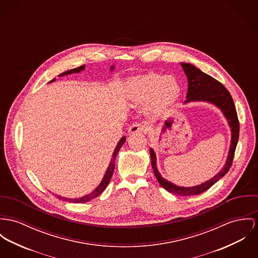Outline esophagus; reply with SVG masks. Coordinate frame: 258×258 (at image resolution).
Wrapping results in <instances>:
<instances>
[{
    "label": "esophagus",
    "mask_w": 258,
    "mask_h": 258,
    "mask_svg": "<svg viewBox=\"0 0 258 258\" xmlns=\"http://www.w3.org/2000/svg\"><path fill=\"white\" fill-rule=\"evenodd\" d=\"M145 125L142 123H134L133 125L130 126L128 133L130 134H137V133H144L145 132Z\"/></svg>",
    "instance_id": "1"
}]
</instances>
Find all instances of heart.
I'll return each instance as SVG.
<instances>
[{
	"mask_svg": "<svg viewBox=\"0 0 258 258\" xmlns=\"http://www.w3.org/2000/svg\"><path fill=\"white\" fill-rule=\"evenodd\" d=\"M128 98L136 105H144L153 116L166 112L179 95L178 81L172 76L156 74L137 76L130 80Z\"/></svg>",
	"mask_w": 258,
	"mask_h": 258,
	"instance_id": "heart-1",
	"label": "heart"
}]
</instances>
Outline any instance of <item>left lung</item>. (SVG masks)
<instances>
[{
    "label": "left lung",
    "instance_id": "left-lung-1",
    "mask_svg": "<svg viewBox=\"0 0 258 258\" xmlns=\"http://www.w3.org/2000/svg\"><path fill=\"white\" fill-rule=\"evenodd\" d=\"M180 66L183 69V72L186 76L187 83H188L187 93H186L187 99L184 101V103H188L192 101H205L215 105L222 111L225 118L228 119L229 125L231 127V133H232L231 145H230L228 158L222 170L216 176L210 178L209 180L191 187L178 186L163 178L160 175L156 166V154L152 148L150 149L152 169L161 186L171 194L182 196V197H189V196L200 195L205 190L209 189L214 183L218 181L220 178H223L229 172L233 163L236 147L238 144L239 121H238L236 107L234 104V100L232 98L228 89L221 82L213 79L212 77L206 75L205 73L201 72L197 67L190 63L181 62Z\"/></svg>",
    "mask_w": 258,
    "mask_h": 258
}]
</instances>
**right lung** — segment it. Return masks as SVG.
<instances>
[{
    "mask_svg": "<svg viewBox=\"0 0 258 258\" xmlns=\"http://www.w3.org/2000/svg\"><path fill=\"white\" fill-rule=\"evenodd\" d=\"M114 68H115L114 66H111L110 70L113 71ZM84 69H85V66L83 64V66H80L79 68H76V69L70 70V71H68V72H64V73L60 74L59 77H63V76L71 75V74H74V73H76V74H77V73H80V72L83 71ZM54 80H55V79L51 80L50 82H53ZM124 141H125V138L122 137V138L120 139V140H119L118 145L116 146L115 150H114V153H113V155H112L111 162H110V164H109V166H108V169H107V171H106V173H105L104 178L102 179V181L100 182L99 185H98L91 194H89V195H87V196H85V197H82V198H80V199H66V198L59 197V196H57V198L59 199H61V200H64V201H70V202H75V203H84V202H87V201H89V200H91V199H95V198H97L98 196H100V195L106 189L107 185L109 184V182H110V180H111V178H112L113 173H114V169H115V161H116L117 154H118L120 147L122 146V144L124 143Z\"/></svg>",
    "mask_w": 258,
    "mask_h": 258,
    "instance_id": "add662e5",
    "label": "right lung"
}]
</instances>
